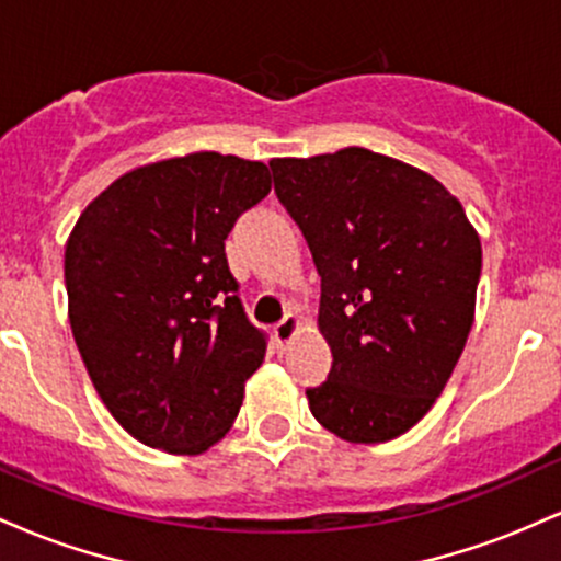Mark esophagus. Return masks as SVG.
Instances as JSON below:
<instances>
[{
    "mask_svg": "<svg viewBox=\"0 0 561 561\" xmlns=\"http://www.w3.org/2000/svg\"><path fill=\"white\" fill-rule=\"evenodd\" d=\"M300 327H302V319L298 313H287V317L274 327V337L279 340V343H293L295 334L300 332Z\"/></svg>",
    "mask_w": 561,
    "mask_h": 561,
    "instance_id": "34e87169",
    "label": "esophagus"
}]
</instances>
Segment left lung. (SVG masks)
<instances>
[{
	"mask_svg": "<svg viewBox=\"0 0 561 561\" xmlns=\"http://www.w3.org/2000/svg\"><path fill=\"white\" fill-rule=\"evenodd\" d=\"M268 165L321 276L332 369L306 390L311 414L347 443L392 440L433 409L465 351L478 231L437 179L364 147Z\"/></svg>",
	"mask_w": 561,
	"mask_h": 561,
	"instance_id": "8db88e82",
	"label": "left lung"
}]
</instances>
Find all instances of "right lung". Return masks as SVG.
Segmentation results:
<instances>
[{
	"mask_svg": "<svg viewBox=\"0 0 561 561\" xmlns=\"http://www.w3.org/2000/svg\"><path fill=\"white\" fill-rule=\"evenodd\" d=\"M272 192L259 160L192 152L124 173L66 244L68 319L96 396L128 435L195 456L234 424L266 334L224 240Z\"/></svg>",
	"mask_w": 561,
	"mask_h": 561,
	"instance_id": "1",
	"label": "right lung"
}]
</instances>
